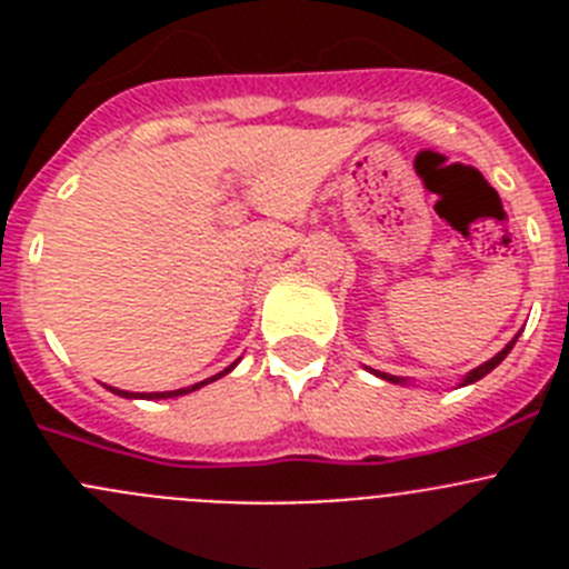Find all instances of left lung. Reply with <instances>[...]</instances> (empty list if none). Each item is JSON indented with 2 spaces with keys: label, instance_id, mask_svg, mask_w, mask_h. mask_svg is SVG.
Listing matches in <instances>:
<instances>
[{
  "label": "left lung",
  "instance_id": "obj_1",
  "mask_svg": "<svg viewBox=\"0 0 569 569\" xmlns=\"http://www.w3.org/2000/svg\"><path fill=\"white\" fill-rule=\"evenodd\" d=\"M516 339H519V336H516ZM516 339H512L510 345H507L505 350H501V353H496V356H492L490 361H485V365H479V367H476V370H470V373L465 376V381H461V387H465V385H472V381L485 379V376L490 373L492 367H499L501 361L507 359V353H510V350H512V345H516ZM376 376H379V379H385V381H396V385H399V381H405V379H399V376H387V373H376Z\"/></svg>",
  "mask_w": 569,
  "mask_h": 569
}]
</instances>
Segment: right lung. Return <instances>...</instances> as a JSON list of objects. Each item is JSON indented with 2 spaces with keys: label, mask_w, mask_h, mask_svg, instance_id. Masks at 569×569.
<instances>
[{
  "label": "right lung",
  "mask_w": 569,
  "mask_h": 569,
  "mask_svg": "<svg viewBox=\"0 0 569 569\" xmlns=\"http://www.w3.org/2000/svg\"><path fill=\"white\" fill-rule=\"evenodd\" d=\"M236 367V361L230 367H224L222 373H216V376H210V379H204V381H199V385H190V387H182V390H168V393H128V390H116V387H108V390H113L116 396H122V399H173V396H184V393H193V390H199V387H204V385H210V381H216V379H222L224 373H230V370H233Z\"/></svg>",
  "instance_id": "right-lung-1"
}]
</instances>
